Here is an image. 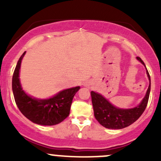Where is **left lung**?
I'll return each mask as SVG.
<instances>
[{"label": "left lung", "mask_w": 161, "mask_h": 161, "mask_svg": "<svg viewBox=\"0 0 161 161\" xmlns=\"http://www.w3.org/2000/svg\"><path fill=\"white\" fill-rule=\"evenodd\" d=\"M137 59L145 65L142 60L139 57ZM146 67V66H145ZM147 75L150 80V86L147 94L140 104L131 109H120L113 106L103 96L97 92H91L92 103L93 107L94 116L101 125L107 129H121L128 127L134 123L142 115L147 106L150 92V76L147 69Z\"/></svg>", "instance_id": "obj_1"}]
</instances>
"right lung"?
<instances>
[{
    "label": "right lung",
    "instance_id": "add662e5",
    "mask_svg": "<svg viewBox=\"0 0 161 161\" xmlns=\"http://www.w3.org/2000/svg\"><path fill=\"white\" fill-rule=\"evenodd\" d=\"M22 53L17 63L12 77V91L19 111L33 123L42 125H54L64 121L70 113L73 97L79 86L68 89L58 92L47 100H37L27 95L21 87L19 69L25 55Z\"/></svg>",
    "mask_w": 161,
    "mask_h": 161
}]
</instances>
